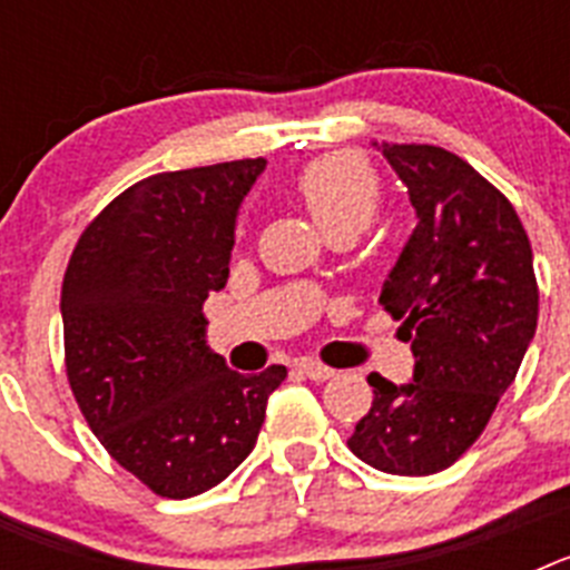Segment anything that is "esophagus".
<instances>
[{
  "label": "esophagus",
  "mask_w": 570,
  "mask_h": 570,
  "mask_svg": "<svg viewBox=\"0 0 570 570\" xmlns=\"http://www.w3.org/2000/svg\"><path fill=\"white\" fill-rule=\"evenodd\" d=\"M302 371V374L308 376V380H314V382H325V380H331V376L336 374L334 367H328V365H322V362H316V360H299V365H296Z\"/></svg>",
  "instance_id": "obj_1"
}]
</instances>
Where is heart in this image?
I'll return each mask as SVG.
<instances>
[{"mask_svg":"<svg viewBox=\"0 0 570 570\" xmlns=\"http://www.w3.org/2000/svg\"><path fill=\"white\" fill-rule=\"evenodd\" d=\"M294 190L316 223L331 234H360L374 219L382 203V183L374 165L351 150L322 154L302 165Z\"/></svg>","mask_w":570,"mask_h":570,"instance_id":"1","label":"heart"}]
</instances>
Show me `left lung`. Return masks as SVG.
Instances as JSON below:
<instances>
[{"instance_id": "1", "label": "left lung", "mask_w": 570, "mask_h": 570, "mask_svg": "<svg viewBox=\"0 0 570 570\" xmlns=\"http://www.w3.org/2000/svg\"><path fill=\"white\" fill-rule=\"evenodd\" d=\"M416 228L380 305L414 351V380L371 374L374 402L347 448L367 465L428 476L480 440L537 331L540 288L520 216L465 159L436 145H382Z\"/></svg>"}]
</instances>
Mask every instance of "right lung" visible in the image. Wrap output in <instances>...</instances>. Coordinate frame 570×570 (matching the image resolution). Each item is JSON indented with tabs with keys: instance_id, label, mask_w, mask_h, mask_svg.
I'll return each instance as SVG.
<instances>
[{
	"instance_id": "right-lung-1",
	"label": "right lung",
	"mask_w": 570,
	"mask_h": 570,
	"mask_svg": "<svg viewBox=\"0 0 570 570\" xmlns=\"http://www.w3.org/2000/svg\"><path fill=\"white\" fill-rule=\"evenodd\" d=\"M265 159L154 174L105 205L62 279L65 371L85 422L168 500L208 491L254 451L285 365L245 376L205 345L236 214Z\"/></svg>"
}]
</instances>
